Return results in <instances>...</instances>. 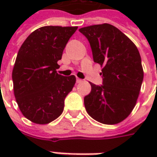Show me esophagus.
<instances>
[{
	"instance_id": "1",
	"label": "esophagus",
	"mask_w": 157,
	"mask_h": 157,
	"mask_svg": "<svg viewBox=\"0 0 157 157\" xmlns=\"http://www.w3.org/2000/svg\"><path fill=\"white\" fill-rule=\"evenodd\" d=\"M82 82H83V80H82V79L76 78V83H82Z\"/></svg>"
}]
</instances>
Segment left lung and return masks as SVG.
Instances as JSON below:
<instances>
[{
    "instance_id": "1",
    "label": "left lung",
    "mask_w": 157,
    "mask_h": 157,
    "mask_svg": "<svg viewBox=\"0 0 157 157\" xmlns=\"http://www.w3.org/2000/svg\"><path fill=\"white\" fill-rule=\"evenodd\" d=\"M88 40L93 60L103 66L102 84L90 83L84 98L89 115L104 124H115L135 108L144 72L138 48L114 26L103 23L79 29Z\"/></svg>"
}]
</instances>
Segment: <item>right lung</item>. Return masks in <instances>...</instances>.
<instances>
[{"label": "right lung", "instance_id": "1", "mask_svg": "<svg viewBox=\"0 0 157 157\" xmlns=\"http://www.w3.org/2000/svg\"><path fill=\"white\" fill-rule=\"evenodd\" d=\"M77 27L45 26L26 39L12 71L16 100L24 117L46 124L60 115L65 98L75 83V75H59L57 62Z\"/></svg>", "mask_w": 157, "mask_h": 157}]
</instances>
